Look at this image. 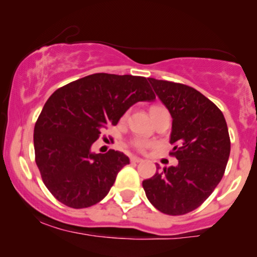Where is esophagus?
I'll return each mask as SVG.
<instances>
[{"label":"esophagus","mask_w":257,"mask_h":257,"mask_svg":"<svg viewBox=\"0 0 257 257\" xmlns=\"http://www.w3.org/2000/svg\"><path fill=\"white\" fill-rule=\"evenodd\" d=\"M144 159L140 158V157H135V156H133V157H131V162H133V163H141Z\"/></svg>","instance_id":"obj_1"}]
</instances>
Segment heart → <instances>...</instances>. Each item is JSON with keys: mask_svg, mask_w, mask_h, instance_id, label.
I'll list each match as a JSON object with an SVG mask.
<instances>
[{"mask_svg": "<svg viewBox=\"0 0 257 257\" xmlns=\"http://www.w3.org/2000/svg\"><path fill=\"white\" fill-rule=\"evenodd\" d=\"M161 112H168V111L164 107H161V106H155V107H152V110H151L152 114L161 113ZM132 145H133V147H135L137 150H140V151H143V150H145L146 147L150 146V144L147 143L146 140H144V139H134V140L132 141Z\"/></svg>", "mask_w": 257, "mask_h": 257, "instance_id": "1", "label": "heart"}]
</instances>
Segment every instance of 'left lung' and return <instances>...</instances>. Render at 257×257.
<instances>
[{"mask_svg":"<svg viewBox=\"0 0 257 257\" xmlns=\"http://www.w3.org/2000/svg\"><path fill=\"white\" fill-rule=\"evenodd\" d=\"M173 118L170 155L176 167L163 168L144 180L150 203L162 213L184 215L213 193L225 173L231 141L222 112L192 87L149 78Z\"/></svg>","mask_w":257,"mask_h":257,"instance_id":"1","label":"left lung"}]
</instances>
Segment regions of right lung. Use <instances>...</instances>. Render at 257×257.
<instances>
[{
    "mask_svg": "<svg viewBox=\"0 0 257 257\" xmlns=\"http://www.w3.org/2000/svg\"><path fill=\"white\" fill-rule=\"evenodd\" d=\"M155 99L147 78L132 75L94 73L55 90L34 129L35 159L49 192L75 209L104 199L129 158L114 150L94 153L91 145L131 106Z\"/></svg>",
    "mask_w": 257,
    "mask_h": 257,
    "instance_id": "right-lung-1",
    "label": "right lung"
}]
</instances>
